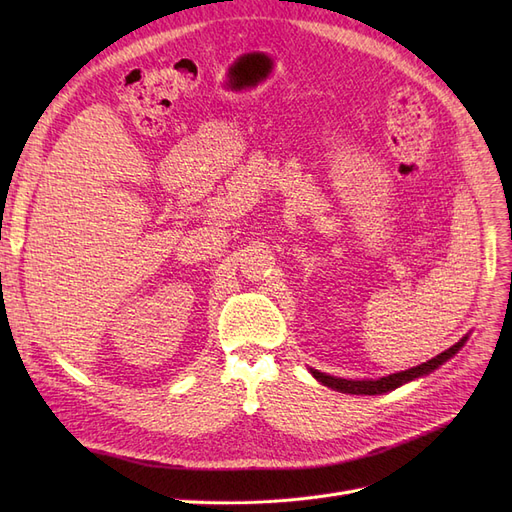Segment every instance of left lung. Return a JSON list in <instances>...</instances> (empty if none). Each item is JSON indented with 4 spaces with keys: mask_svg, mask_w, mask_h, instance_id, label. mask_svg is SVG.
Wrapping results in <instances>:
<instances>
[{
    "mask_svg": "<svg viewBox=\"0 0 512 512\" xmlns=\"http://www.w3.org/2000/svg\"><path fill=\"white\" fill-rule=\"evenodd\" d=\"M470 335H463L459 342L455 346H451L448 350L440 352L438 356H433L431 361L427 363H421L416 367H410L406 371H397V374H391V376H382V378H376V380H348V378H337V376H331V374H324V371H318L314 367H307L309 374H312L320 384L329 386V389L333 391H339V393H348V395H382V393H389V391H395L399 389V386H404L412 380H418V378H425L429 376L433 369H438L440 365H444L448 359H453V356L466 346Z\"/></svg>",
    "mask_w": 512,
    "mask_h": 512,
    "instance_id": "8db88e82",
    "label": "left lung"
}]
</instances>
